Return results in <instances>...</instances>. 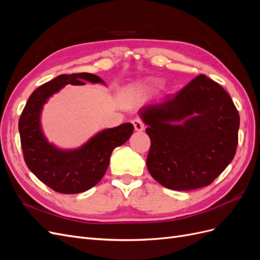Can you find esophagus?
I'll return each instance as SVG.
<instances>
[{"mask_svg": "<svg viewBox=\"0 0 260 260\" xmlns=\"http://www.w3.org/2000/svg\"><path fill=\"white\" fill-rule=\"evenodd\" d=\"M132 123H133V125H135L136 131H143L144 128H145L144 123H143L142 121H141L140 119H133V120H132Z\"/></svg>", "mask_w": 260, "mask_h": 260, "instance_id": "1", "label": "esophagus"}]
</instances>
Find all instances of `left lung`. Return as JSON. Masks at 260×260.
<instances>
[{"label":"left lung","instance_id":"obj_1","mask_svg":"<svg viewBox=\"0 0 260 260\" xmlns=\"http://www.w3.org/2000/svg\"><path fill=\"white\" fill-rule=\"evenodd\" d=\"M139 115L151 139L147 169L170 190L209 185L237 152L238 109L222 86L205 75L174 96L145 104Z\"/></svg>","mask_w":260,"mask_h":260}]
</instances>
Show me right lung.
I'll list each match as a JSON object with an SVG mask.
<instances>
[{
  "instance_id": "obj_1",
  "label": "right lung",
  "mask_w": 260,
  "mask_h": 260,
  "mask_svg": "<svg viewBox=\"0 0 260 260\" xmlns=\"http://www.w3.org/2000/svg\"><path fill=\"white\" fill-rule=\"evenodd\" d=\"M84 80L105 83L99 76L88 73L60 75L32 92L19 118L21 148L29 170L52 190L62 194L82 193L98 184L105 175L114 149L127 142L135 130L130 122L104 129L74 149L50 143L41 125L44 104L66 84L81 85L85 84Z\"/></svg>"
}]
</instances>
